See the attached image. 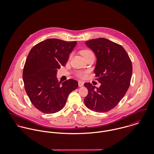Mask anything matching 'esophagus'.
I'll use <instances>...</instances> for the list:
<instances>
[{
	"mask_svg": "<svg viewBox=\"0 0 154 154\" xmlns=\"http://www.w3.org/2000/svg\"><path fill=\"white\" fill-rule=\"evenodd\" d=\"M84 82L83 81H79L78 82V85L79 87H84Z\"/></svg>",
	"mask_w": 154,
	"mask_h": 154,
	"instance_id": "34e87169",
	"label": "esophagus"
}]
</instances>
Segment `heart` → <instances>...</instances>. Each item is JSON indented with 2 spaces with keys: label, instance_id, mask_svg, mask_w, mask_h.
Masks as SVG:
<instances>
[{
  "label": "heart",
  "instance_id": "obj_1",
  "mask_svg": "<svg viewBox=\"0 0 154 154\" xmlns=\"http://www.w3.org/2000/svg\"><path fill=\"white\" fill-rule=\"evenodd\" d=\"M91 53H92L91 51L89 50H82V51H81V54H82V55L84 57H86L87 55L91 54ZM78 75L79 76H80V77H84V76H85V75L84 73H82V72L78 73Z\"/></svg>",
  "mask_w": 154,
  "mask_h": 154
}]
</instances>
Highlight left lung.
<instances>
[{
    "mask_svg": "<svg viewBox=\"0 0 154 154\" xmlns=\"http://www.w3.org/2000/svg\"><path fill=\"white\" fill-rule=\"evenodd\" d=\"M97 58L94 69L99 88L84 84L88 94L84 103L89 110L104 112L114 108L126 94L132 78L131 60L120 45L99 38L85 42Z\"/></svg>",
    "mask_w": 154,
    "mask_h": 154,
    "instance_id": "left-lung-1",
    "label": "left lung"
}]
</instances>
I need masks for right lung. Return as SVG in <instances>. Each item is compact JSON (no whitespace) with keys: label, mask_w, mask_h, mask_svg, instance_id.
Wrapping results in <instances>:
<instances>
[{"label":"right lung","mask_w":154,"mask_h":154,"mask_svg":"<svg viewBox=\"0 0 154 154\" xmlns=\"http://www.w3.org/2000/svg\"><path fill=\"white\" fill-rule=\"evenodd\" d=\"M76 44V41L49 38L30 50L23 67V81L31 103L40 111L52 114L62 110L69 94L78 87L75 80L61 82L56 78L57 69L65 65Z\"/></svg>","instance_id":"1"}]
</instances>
